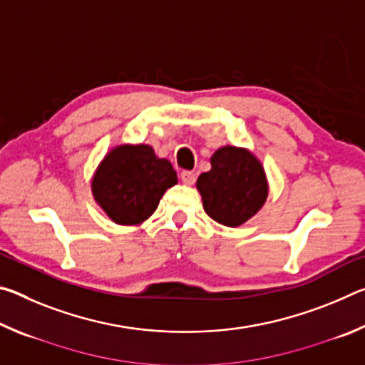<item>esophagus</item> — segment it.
<instances>
[{"instance_id": "esophagus-1", "label": "esophagus", "mask_w": 365, "mask_h": 365, "mask_svg": "<svg viewBox=\"0 0 365 365\" xmlns=\"http://www.w3.org/2000/svg\"><path fill=\"white\" fill-rule=\"evenodd\" d=\"M180 180L183 183H187V185H193L195 180H196V174H195V172H191V170H183L180 174Z\"/></svg>"}]
</instances>
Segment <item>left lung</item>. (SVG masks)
I'll list each match as a JSON object with an SVG mask.
<instances>
[{
	"label": "left lung",
	"instance_id": "left-lung-1",
	"mask_svg": "<svg viewBox=\"0 0 365 365\" xmlns=\"http://www.w3.org/2000/svg\"><path fill=\"white\" fill-rule=\"evenodd\" d=\"M196 188L206 214L227 227L250 220L269 195L261 160L237 146H222L212 154L211 170L197 177Z\"/></svg>",
	"mask_w": 365,
	"mask_h": 365
}]
</instances>
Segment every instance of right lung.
<instances>
[{
	"mask_svg": "<svg viewBox=\"0 0 365 365\" xmlns=\"http://www.w3.org/2000/svg\"><path fill=\"white\" fill-rule=\"evenodd\" d=\"M177 172L150 145H120L110 150L91 180L95 201L119 225H138L156 211Z\"/></svg>",
	"mask_w": 365,
	"mask_h": 365,
	"instance_id": "obj_1",
	"label": "right lung"
}]
</instances>
